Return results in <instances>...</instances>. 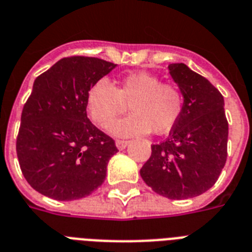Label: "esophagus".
Masks as SVG:
<instances>
[{
    "mask_svg": "<svg viewBox=\"0 0 252 252\" xmlns=\"http://www.w3.org/2000/svg\"><path fill=\"white\" fill-rule=\"evenodd\" d=\"M129 144V141H126V140H116V147L119 149V150H124L126 146Z\"/></svg>",
    "mask_w": 252,
    "mask_h": 252,
    "instance_id": "34e87169",
    "label": "esophagus"
}]
</instances>
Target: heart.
Instances as JSON below:
<instances>
[{
  "instance_id": "1",
  "label": "heart",
  "mask_w": 252,
  "mask_h": 252,
  "mask_svg": "<svg viewBox=\"0 0 252 252\" xmlns=\"http://www.w3.org/2000/svg\"><path fill=\"white\" fill-rule=\"evenodd\" d=\"M129 105L130 114L116 120L110 130L115 136L130 137L169 132L183 114V92L173 84L160 83L153 73H128L112 87L107 80H98L88 91L87 107L98 126H107Z\"/></svg>"
}]
</instances>
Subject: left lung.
Returning a JSON list of instances; mask_svg holds the SVG:
<instances>
[{"instance_id": "8db88e82", "label": "left lung", "mask_w": 252, "mask_h": 252, "mask_svg": "<svg viewBox=\"0 0 252 252\" xmlns=\"http://www.w3.org/2000/svg\"><path fill=\"white\" fill-rule=\"evenodd\" d=\"M184 95L183 114L169 137L151 146L141 177L168 199H188L207 191L226 161L228 120L224 97L206 77L184 63L168 66Z\"/></svg>"}]
</instances>
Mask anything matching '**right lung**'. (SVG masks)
<instances>
[{
    "mask_svg": "<svg viewBox=\"0 0 252 252\" xmlns=\"http://www.w3.org/2000/svg\"><path fill=\"white\" fill-rule=\"evenodd\" d=\"M115 67L93 57H69L34 80L22 111L16 154L27 183L45 197L80 199L105 181L118 149L88 119L87 94Z\"/></svg>",
    "mask_w": 252,
    "mask_h": 252,
    "instance_id": "right-lung-1",
    "label": "right lung"
}]
</instances>
